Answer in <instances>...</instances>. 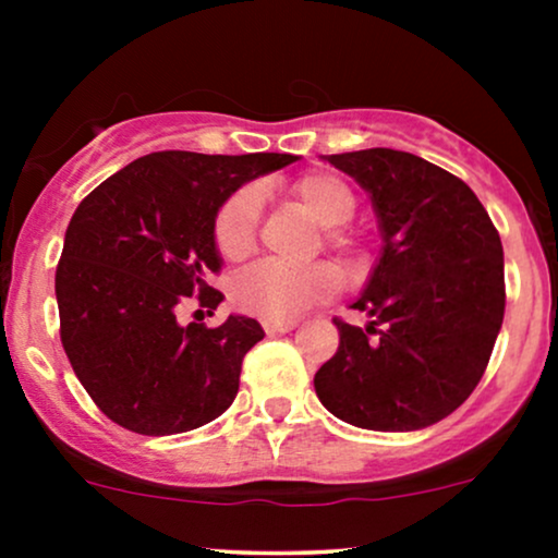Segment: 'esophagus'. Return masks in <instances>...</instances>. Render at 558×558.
<instances>
[{
    "instance_id": "esophagus-1",
    "label": "esophagus",
    "mask_w": 558,
    "mask_h": 558,
    "mask_svg": "<svg viewBox=\"0 0 558 558\" xmlns=\"http://www.w3.org/2000/svg\"><path fill=\"white\" fill-rule=\"evenodd\" d=\"M262 328H265L267 336H278V332H291L293 328H296V325H293V323H272V319H265V323H262Z\"/></svg>"
}]
</instances>
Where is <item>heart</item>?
Masks as SVG:
<instances>
[{"mask_svg":"<svg viewBox=\"0 0 558 558\" xmlns=\"http://www.w3.org/2000/svg\"><path fill=\"white\" fill-rule=\"evenodd\" d=\"M293 196L306 215L319 228L330 230L328 243L332 248H343L345 241L338 233L351 217L356 215V196L343 178L332 172H310L293 183ZM262 215V191L257 185H243L233 196L222 202L215 217L217 252L226 259H243L252 254L257 243V228ZM341 280L332 267L312 265L304 270L262 262L239 272L230 283V299L246 315L286 323L299 317L310 306L323 304L338 291Z\"/></svg>","mask_w":558,"mask_h":558,"instance_id":"heart-1","label":"heart"}]
</instances>
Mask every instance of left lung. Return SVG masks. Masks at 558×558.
<instances>
[{
  "instance_id": "1",
  "label": "left lung",
  "mask_w": 558,
  "mask_h": 558,
  "mask_svg": "<svg viewBox=\"0 0 558 558\" xmlns=\"http://www.w3.org/2000/svg\"><path fill=\"white\" fill-rule=\"evenodd\" d=\"M369 194L383 235L362 296L364 328L332 319L341 343L315 375L330 414L364 430L435 425L470 399L504 323V246L475 191L417 155H328Z\"/></svg>"
}]
</instances>
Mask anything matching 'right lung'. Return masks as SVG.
Instances as JSON below:
<instances>
[{"mask_svg":"<svg viewBox=\"0 0 558 558\" xmlns=\"http://www.w3.org/2000/svg\"><path fill=\"white\" fill-rule=\"evenodd\" d=\"M296 159L155 151L78 204L54 275L60 338L81 386L120 427L175 435L233 403L243 356L265 330L241 315L183 328L175 306L198 296L217 310V209L243 183Z\"/></svg>","mask_w":558,"mask_h":558,"instance_id":"1","label":"right lung"}]
</instances>
